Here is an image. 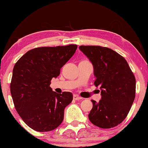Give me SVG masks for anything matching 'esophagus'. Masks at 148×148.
Masks as SVG:
<instances>
[{
	"label": "esophagus",
	"mask_w": 148,
	"mask_h": 148,
	"mask_svg": "<svg viewBox=\"0 0 148 148\" xmlns=\"http://www.w3.org/2000/svg\"><path fill=\"white\" fill-rule=\"evenodd\" d=\"M81 99H82V97L79 96H77V95H75V94L73 95V100H81Z\"/></svg>",
	"instance_id": "34e87169"
}]
</instances>
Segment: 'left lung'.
I'll return each instance as SVG.
<instances>
[{
  "label": "left lung",
  "instance_id": "obj_1",
  "mask_svg": "<svg viewBox=\"0 0 148 148\" xmlns=\"http://www.w3.org/2000/svg\"><path fill=\"white\" fill-rule=\"evenodd\" d=\"M79 49L92 62L102 99L88 115L90 122L102 129L121 124L130 110L135 97L136 80L127 60L110 48L100 46H80Z\"/></svg>",
  "mask_w": 148,
  "mask_h": 148
}]
</instances>
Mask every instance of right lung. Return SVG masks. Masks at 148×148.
Segmentation results:
<instances>
[{
  "instance_id": "1",
  "label": "right lung",
  "mask_w": 148,
  "mask_h": 148,
  "mask_svg": "<svg viewBox=\"0 0 148 148\" xmlns=\"http://www.w3.org/2000/svg\"><path fill=\"white\" fill-rule=\"evenodd\" d=\"M77 48L76 44L35 48L14 66L10 85L14 106L22 120L34 130L52 131L63 121L64 108L72 102L73 94H57L50 85Z\"/></svg>"
}]
</instances>
